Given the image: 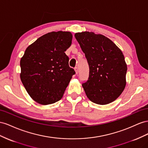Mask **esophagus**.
I'll return each mask as SVG.
<instances>
[{
  "mask_svg": "<svg viewBox=\"0 0 148 148\" xmlns=\"http://www.w3.org/2000/svg\"><path fill=\"white\" fill-rule=\"evenodd\" d=\"M74 70H75V74H78V73H79L78 67H75V68H74Z\"/></svg>",
  "mask_w": 148,
  "mask_h": 148,
  "instance_id": "esophagus-1",
  "label": "esophagus"
}]
</instances>
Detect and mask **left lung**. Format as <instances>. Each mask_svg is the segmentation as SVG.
Returning <instances> with one entry per match:
<instances>
[{
    "label": "left lung",
    "mask_w": 148,
    "mask_h": 148,
    "mask_svg": "<svg viewBox=\"0 0 148 148\" xmlns=\"http://www.w3.org/2000/svg\"><path fill=\"white\" fill-rule=\"evenodd\" d=\"M75 38L89 66L88 80L82 84L87 97L99 105L113 102L126 86L127 65L123 53L102 35L84 32L75 33Z\"/></svg>",
    "instance_id": "1"
}]
</instances>
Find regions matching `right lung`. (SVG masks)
<instances>
[{
	"label": "right lung",
	"mask_w": 148,
	"mask_h": 148,
	"mask_svg": "<svg viewBox=\"0 0 148 148\" xmlns=\"http://www.w3.org/2000/svg\"><path fill=\"white\" fill-rule=\"evenodd\" d=\"M69 32H52L28 46L21 58L20 79L28 94L41 105L61 99L75 74L64 53L72 43Z\"/></svg>",
	"instance_id": "add662e5"
}]
</instances>
